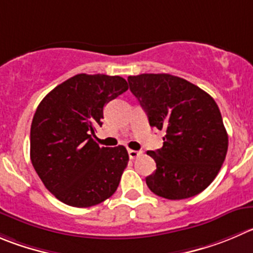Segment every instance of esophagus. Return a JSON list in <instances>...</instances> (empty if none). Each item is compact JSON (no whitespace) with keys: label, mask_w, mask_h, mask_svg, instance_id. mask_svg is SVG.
<instances>
[{"label":"esophagus","mask_w":253,"mask_h":253,"mask_svg":"<svg viewBox=\"0 0 253 253\" xmlns=\"http://www.w3.org/2000/svg\"><path fill=\"white\" fill-rule=\"evenodd\" d=\"M128 154H129V158H130V159H136V158H139V156L141 155V151L128 150Z\"/></svg>","instance_id":"34e87169"}]
</instances>
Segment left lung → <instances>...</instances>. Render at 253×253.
Instances as JSON below:
<instances>
[{
  "mask_svg": "<svg viewBox=\"0 0 253 253\" xmlns=\"http://www.w3.org/2000/svg\"><path fill=\"white\" fill-rule=\"evenodd\" d=\"M130 92L153 128L164 130L163 148L149 150L156 170L146 177L155 195L182 200L200 194L221 169L228 135L220 109L210 94L171 74L128 77Z\"/></svg>",
  "mask_w": 253,
  "mask_h": 253,
  "instance_id": "8db88e82",
  "label": "left lung"
}]
</instances>
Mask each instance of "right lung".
<instances>
[{"mask_svg":"<svg viewBox=\"0 0 253 253\" xmlns=\"http://www.w3.org/2000/svg\"><path fill=\"white\" fill-rule=\"evenodd\" d=\"M119 76L77 74L48 93L31 125V161L49 192L74 208H90L118 189L129 155L100 148L93 136L107 103L128 90Z\"/></svg>","mask_w":253,"mask_h":253,"instance_id":"obj_1","label":"right lung"}]
</instances>
